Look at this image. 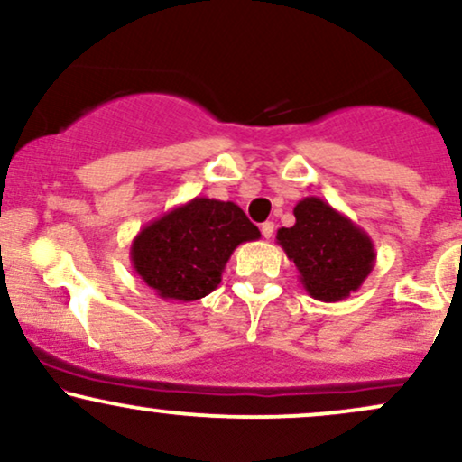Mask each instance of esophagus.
<instances>
[{
    "label": "esophagus",
    "instance_id": "obj_1",
    "mask_svg": "<svg viewBox=\"0 0 462 462\" xmlns=\"http://www.w3.org/2000/svg\"><path fill=\"white\" fill-rule=\"evenodd\" d=\"M273 230H275L273 221H264V224L261 226V232H263L264 238H272L273 236Z\"/></svg>",
    "mask_w": 462,
    "mask_h": 462
}]
</instances>
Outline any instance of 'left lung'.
Here are the masks:
<instances>
[{
	"instance_id": "left-lung-1",
	"label": "left lung",
	"mask_w": 462,
	"mask_h": 462,
	"mask_svg": "<svg viewBox=\"0 0 462 462\" xmlns=\"http://www.w3.org/2000/svg\"><path fill=\"white\" fill-rule=\"evenodd\" d=\"M293 215L295 226L280 227L275 238L298 267L306 293L319 301L356 293L375 264L367 232L319 198L298 201Z\"/></svg>"
}]
</instances>
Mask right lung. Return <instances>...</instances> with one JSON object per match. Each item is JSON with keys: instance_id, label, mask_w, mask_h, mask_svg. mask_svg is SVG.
<instances>
[{"instance_id": "right-lung-1", "label": "right lung", "mask_w": 462, "mask_h": 462, "mask_svg": "<svg viewBox=\"0 0 462 462\" xmlns=\"http://www.w3.org/2000/svg\"><path fill=\"white\" fill-rule=\"evenodd\" d=\"M256 238L261 230L235 201L193 198L143 227L130 261L158 298L195 301L219 286L232 252Z\"/></svg>"}]
</instances>
